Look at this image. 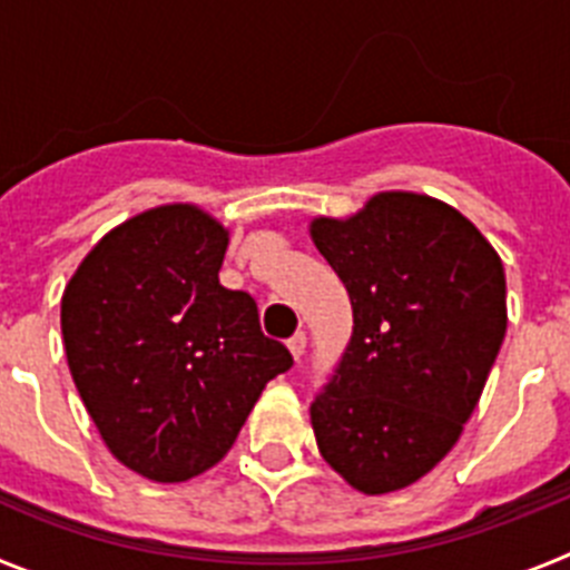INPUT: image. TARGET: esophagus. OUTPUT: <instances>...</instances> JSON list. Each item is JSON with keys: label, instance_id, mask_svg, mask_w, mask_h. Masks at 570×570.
I'll return each instance as SVG.
<instances>
[{"label": "esophagus", "instance_id": "esophagus-1", "mask_svg": "<svg viewBox=\"0 0 570 570\" xmlns=\"http://www.w3.org/2000/svg\"><path fill=\"white\" fill-rule=\"evenodd\" d=\"M288 347H291V354H294V360L299 362L302 354H305V347H308V334H305V331H296V334L288 340Z\"/></svg>", "mask_w": 570, "mask_h": 570}]
</instances>
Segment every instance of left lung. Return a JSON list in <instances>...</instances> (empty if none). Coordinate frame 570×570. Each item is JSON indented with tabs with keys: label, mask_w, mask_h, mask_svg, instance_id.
Wrapping results in <instances>:
<instances>
[{
	"label": "left lung",
	"mask_w": 570,
	"mask_h": 570,
	"mask_svg": "<svg viewBox=\"0 0 570 570\" xmlns=\"http://www.w3.org/2000/svg\"><path fill=\"white\" fill-rule=\"evenodd\" d=\"M354 331L311 402L316 445L356 491L425 476L460 440L505 340V271L460 210L380 194L351 219H316Z\"/></svg>",
	"instance_id": "obj_1"
}]
</instances>
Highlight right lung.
I'll return each instance as SVG.
<instances>
[{"instance_id": "obj_1", "label": "right lung", "mask_w": 570, "mask_h": 570, "mask_svg": "<svg viewBox=\"0 0 570 570\" xmlns=\"http://www.w3.org/2000/svg\"><path fill=\"white\" fill-rule=\"evenodd\" d=\"M228 230L194 205L99 239L62 296L70 374L110 454L154 482L223 460L262 387L294 365L248 291L219 285Z\"/></svg>"}]
</instances>
